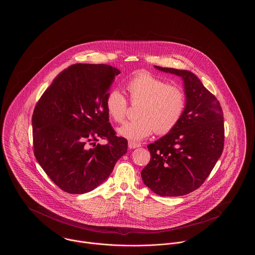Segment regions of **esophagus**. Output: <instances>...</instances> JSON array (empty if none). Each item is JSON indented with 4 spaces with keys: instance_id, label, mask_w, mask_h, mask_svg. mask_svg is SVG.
Returning <instances> with one entry per match:
<instances>
[{
    "instance_id": "obj_1",
    "label": "esophagus",
    "mask_w": 255,
    "mask_h": 255,
    "mask_svg": "<svg viewBox=\"0 0 255 255\" xmlns=\"http://www.w3.org/2000/svg\"><path fill=\"white\" fill-rule=\"evenodd\" d=\"M141 144L138 143V142H134V141H129L128 142V147L130 149H134V148H137V147H140Z\"/></svg>"
}]
</instances>
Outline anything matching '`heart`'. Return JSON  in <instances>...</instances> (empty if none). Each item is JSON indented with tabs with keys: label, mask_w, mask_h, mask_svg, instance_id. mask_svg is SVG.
Returning a JSON list of instances; mask_svg holds the SVG:
<instances>
[{
	"label": "heart",
	"mask_w": 255,
	"mask_h": 255,
	"mask_svg": "<svg viewBox=\"0 0 255 255\" xmlns=\"http://www.w3.org/2000/svg\"><path fill=\"white\" fill-rule=\"evenodd\" d=\"M132 103H141L139 119L126 122L119 133L131 140H141L154 131L158 134L171 132L182 120L186 108V95L181 87L170 85L152 73L139 72L126 84ZM128 99L119 90H112L106 97V109L118 123L125 121Z\"/></svg>",
	"instance_id": "heart-1"
}]
</instances>
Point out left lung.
<instances>
[{
    "instance_id": "obj_1",
    "label": "left lung",
    "mask_w": 255,
    "mask_h": 255,
    "mask_svg": "<svg viewBox=\"0 0 255 255\" xmlns=\"http://www.w3.org/2000/svg\"><path fill=\"white\" fill-rule=\"evenodd\" d=\"M156 68L181 76L186 108L178 125L148 147L150 161L141 171L146 186L159 196L177 197L199 188L224 149V115L220 102L194 73Z\"/></svg>"
}]
</instances>
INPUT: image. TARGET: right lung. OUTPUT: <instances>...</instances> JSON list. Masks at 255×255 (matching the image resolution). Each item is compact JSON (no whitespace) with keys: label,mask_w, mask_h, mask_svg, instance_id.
<instances>
[{"label":"right lung","mask_w":255,"mask_h":255,"mask_svg":"<svg viewBox=\"0 0 255 255\" xmlns=\"http://www.w3.org/2000/svg\"><path fill=\"white\" fill-rule=\"evenodd\" d=\"M121 72L104 64H74L57 75L32 115L33 152L41 167L71 194L92 191L104 182L127 152L116 135L106 97ZM100 138L106 145L96 143Z\"/></svg>","instance_id":"obj_1"}]
</instances>
